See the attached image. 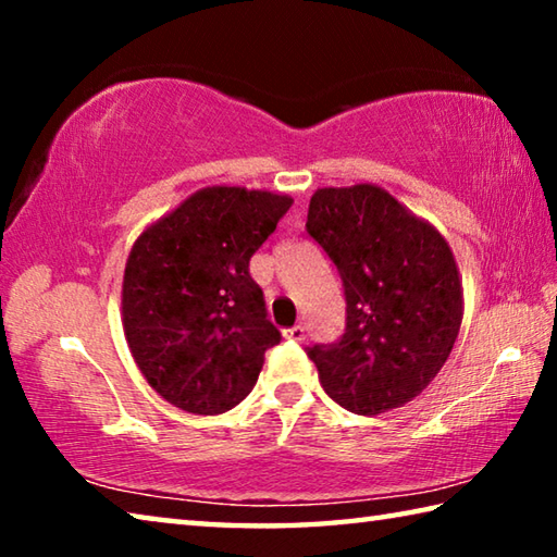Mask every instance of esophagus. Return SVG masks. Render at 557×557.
Masks as SVG:
<instances>
[{"label":"esophagus","instance_id":"esophagus-1","mask_svg":"<svg viewBox=\"0 0 557 557\" xmlns=\"http://www.w3.org/2000/svg\"><path fill=\"white\" fill-rule=\"evenodd\" d=\"M282 334H285V338H289V342H305V326H301V324H295V326H289V329H285V332H282Z\"/></svg>","mask_w":557,"mask_h":557}]
</instances>
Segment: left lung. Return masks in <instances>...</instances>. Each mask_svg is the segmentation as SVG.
<instances>
[{"mask_svg": "<svg viewBox=\"0 0 557 557\" xmlns=\"http://www.w3.org/2000/svg\"><path fill=\"white\" fill-rule=\"evenodd\" d=\"M307 231L346 295L342 342L307 351L322 388L356 414L403 408L445 366L465 317L449 243L375 184L317 188Z\"/></svg>", "mask_w": 557, "mask_h": 557, "instance_id": "8db88e82", "label": "left lung"}]
</instances>
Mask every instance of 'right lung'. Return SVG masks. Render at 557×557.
<instances>
[{"instance_id": "add662e5", "label": "right lung", "mask_w": 557, "mask_h": 557, "mask_svg": "<svg viewBox=\"0 0 557 557\" xmlns=\"http://www.w3.org/2000/svg\"><path fill=\"white\" fill-rule=\"evenodd\" d=\"M292 206L265 188L206 186L149 223L122 277V329L147 383L194 414L252 391L280 344L250 258Z\"/></svg>"}]
</instances>
